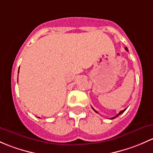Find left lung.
Returning a JSON list of instances; mask_svg holds the SVG:
<instances>
[{
  "label": "left lung",
  "mask_w": 153,
  "mask_h": 153,
  "mask_svg": "<svg viewBox=\"0 0 153 153\" xmlns=\"http://www.w3.org/2000/svg\"><path fill=\"white\" fill-rule=\"evenodd\" d=\"M125 50H126V51H128V49H127V47H126V48H125ZM126 109H127V108H126ZM126 109H124V110H123V111H120V112H119V113H118V114H117V115H116V116H114V117H113V118H112V119H115V118L118 117V116H119V115H121V114H122V113H124V112L126 111ZM93 110H94V111H95V112H96V113H97V111H95V110H94V108H93Z\"/></svg>",
  "instance_id": "obj_1"
}]
</instances>
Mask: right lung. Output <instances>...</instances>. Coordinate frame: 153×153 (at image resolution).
I'll list each match as a JSON object with an SVG mask.
<instances>
[{
	"label": "right lung",
	"instance_id": "1",
	"mask_svg": "<svg viewBox=\"0 0 153 153\" xmlns=\"http://www.w3.org/2000/svg\"><path fill=\"white\" fill-rule=\"evenodd\" d=\"M19 68H20V67H19ZM18 73H19V71H18Z\"/></svg>",
	"mask_w": 153,
	"mask_h": 153
}]
</instances>
